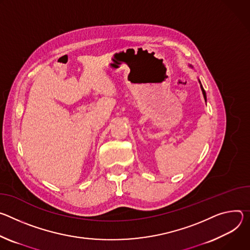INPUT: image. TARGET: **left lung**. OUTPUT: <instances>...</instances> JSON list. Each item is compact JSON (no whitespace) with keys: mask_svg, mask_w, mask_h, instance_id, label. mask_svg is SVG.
<instances>
[{"mask_svg":"<svg viewBox=\"0 0 250 250\" xmlns=\"http://www.w3.org/2000/svg\"><path fill=\"white\" fill-rule=\"evenodd\" d=\"M189 67H192L191 65H188ZM199 82H200V85H201V89H202V92H203V95H204V98H205V100L207 101V94H206V91H205V89H204V87H203V85H202V83H201V81H200V79H199Z\"/></svg>","mask_w":250,"mask_h":250,"instance_id":"left-lung-1","label":"left lung"}]
</instances>
